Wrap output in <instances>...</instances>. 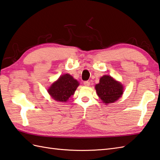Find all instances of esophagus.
Masks as SVG:
<instances>
[{
	"label": "esophagus",
	"mask_w": 160,
	"mask_h": 160,
	"mask_svg": "<svg viewBox=\"0 0 160 160\" xmlns=\"http://www.w3.org/2000/svg\"><path fill=\"white\" fill-rule=\"evenodd\" d=\"M83 84H84V86L88 87L89 85H90V82H89V81H84V82H83Z\"/></svg>",
	"instance_id": "1"
}]
</instances>
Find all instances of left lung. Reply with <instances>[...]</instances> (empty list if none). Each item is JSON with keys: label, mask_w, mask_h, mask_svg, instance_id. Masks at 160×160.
I'll return each mask as SVG.
<instances>
[{"label": "left lung", "mask_w": 160, "mask_h": 160, "mask_svg": "<svg viewBox=\"0 0 160 160\" xmlns=\"http://www.w3.org/2000/svg\"><path fill=\"white\" fill-rule=\"evenodd\" d=\"M95 89L99 98L106 104L116 102L123 93L122 84L110 76H102Z\"/></svg>", "instance_id": "1"}]
</instances>
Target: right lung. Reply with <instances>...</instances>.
<instances>
[{"instance_id": "right-lung-1", "label": "right lung", "mask_w": 160, "mask_h": 160, "mask_svg": "<svg viewBox=\"0 0 160 160\" xmlns=\"http://www.w3.org/2000/svg\"><path fill=\"white\" fill-rule=\"evenodd\" d=\"M79 83L68 73L60 76L58 80L51 85L48 93L56 101L67 102L75 92Z\"/></svg>"}]
</instances>
